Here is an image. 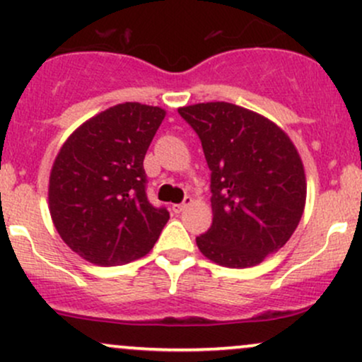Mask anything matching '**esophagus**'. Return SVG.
I'll use <instances>...</instances> for the list:
<instances>
[{
	"mask_svg": "<svg viewBox=\"0 0 362 362\" xmlns=\"http://www.w3.org/2000/svg\"><path fill=\"white\" fill-rule=\"evenodd\" d=\"M190 204H192V199H190V197H185V199H184V202H182V204H172V211H173V213H175V214H180L182 211H184L185 207H187V206H190Z\"/></svg>",
	"mask_w": 362,
	"mask_h": 362,
	"instance_id": "obj_1",
	"label": "esophagus"
}]
</instances>
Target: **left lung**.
Wrapping results in <instances>:
<instances>
[{
  "label": "left lung",
  "instance_id": "1",
  "mask_svg": "<svg viewBox=\"0 0 362 362\" xmlns=\"http://www.w3.org/2000/svg\"><path fill=\"white\" fill-rule=\"evenodd\" d=\"M211 170L213 224L199 250L218 265H259L284 247L306 202L300 153L282 129L257 112L228 102L180 107Z\"/></svg>",
  "mask_w": 362,
  "mask_h": 362
}]
</instances>
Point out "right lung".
I'll return each instance as SVG.
<instances>
[{
    "label": "right lung",
    "instance_id": "add662e5",
    "mask_svg": "<svg viewBox=\"0 0 362 362\" xmlns=\"http://www.w3.org/2000/svg\"><path fill=\"white\" fill-rule=\"evenodd\" d=\"M167 112L126 102L83 122L49 177L54 226L73 252L112 267L141 259L170 219L146 197L144 155Z\"/></svg>",
    "mask_w": 362,
    "mask_h": 362
}]
</instances>
